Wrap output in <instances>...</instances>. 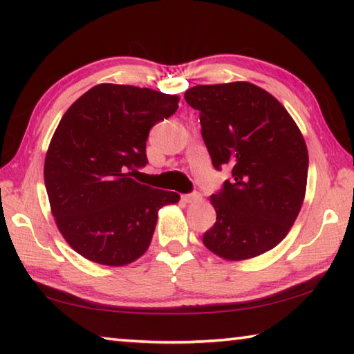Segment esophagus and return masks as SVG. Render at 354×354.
Segmentation results:
<instances>
[{"label":"esophagus","instance_id":"34e87169","mask_svg":"<svg viewBox=\"0 0 354 354\" xmlns=\"http://www.w3.org/2000/svg\"><path fill=\"white\" fill-rule=\"evenodd\" d=\"M181 200L184 203H187V205H190V203H196L201 200V195L200 194H190V195H183Z\"/></svg>","mask_w":354,"mask_h":354}]
</instances>
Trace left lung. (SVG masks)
<instances>
[{"mask_svg":"<svg viewBox=\"0 0 354 354\" xmlns=\"http://www.w3.org/2000/svg\"><path fill=\"white\" fill-rule=\"evenodd\" d=\"M184 98L200 111L212 165L232 170L231 181L209 198L217 221L203 243L234 262L267 253L289 234L306 195L301 131L272 93L247 81L195 86Z\"/></svg>","mask_w":354,"mask_h":354,"instance_id":"left-lung-1","label":"left lung"}]
</instances>
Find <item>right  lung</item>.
Masks as SVG:
<instances>
[{
	"label": "right lung",
	"instance_id": "right-lung-1",
	"mask_svg": "<svg viewBox=\"0 0 354 354\" xmlns=\"http://www.w3.org/2000/svg\"><path fill=\"white\" fill-rule=\"evenodd\" d=\"M178 103V95L104 82L64 113L45 156V187L59 232L82 257L109 267L137 261L159 209L179 201L131 178L148 162L149 129Z\"/></svg>",
	"mask_w": 354,
	"mask_h": 354
}]
</instances>
